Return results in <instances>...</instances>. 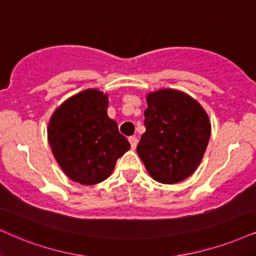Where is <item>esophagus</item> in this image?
Instances as JSON below:
<instances>
[{
    "label": "esophagus",
    "mask_w": 256,
    "mask_h": 256,
    "mask_svg": "<svg viewBox=\"0 0 256 256\" xmlns=\"http://www.w3.org/2000/svg\"><path fill=\"white\" fill-rule=\"evenodd\" d=\"M128 142H130L131 148L134 150L136 146H137V144H138V139H137V137H136V136H132V137H128Z\"/></svg>",
    "instance_id": "34e87169"
}]
</instances>
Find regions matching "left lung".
<instances>
[{
  "instance_id": "1",
  "label": "left lung",
  "mask_w": 256,
  "mask_h": 256,
  "mask_svg": "<svg viewBox=\"0 0 256 256\" xmlns=\"http://www.w3.org/2000/svg\"><path fill=\"white\" fill-rule=\"evenodd\" d=\"M145 134L137 154L154 180L174 184L188 178L202 160L210 138V122L192 96L174 90L148 96Z\"/></svg>"
}]
</instances>
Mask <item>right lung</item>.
Masks as SVG:
<instances>
[{
  "label": "right lung",
  "instance_id": "1",
  "mask_svg": "<svg viewBox=\"0 0 256 256\" xmlns=\"http://www.w3.org/2000/svg\"><path fill=\"white\" fill-rule=\"evenodd\" d=\"M108 96L86 90L54 112L48 140L54 157L70 180L92 186L108 178L131 145L108 117Z\"/></svg>",
  "mask_w": 256,
  "mask_h": 256
}]
</instances>
